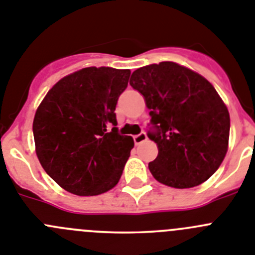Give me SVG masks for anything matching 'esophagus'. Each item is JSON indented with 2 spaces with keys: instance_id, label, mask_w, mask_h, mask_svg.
I'll use <instances>...</instances> for the list:
<instances>
[{
  "instance_id": "34e87169",
  "label": "esophagus",
  "mask_w": 255,
  "mask_h": 255,
  "mask_svg": "<svg viewBox=\"0 0 255 255\" xmlns=\"http://www.w3.org/2000/svg\"><path fill=\"white\" fill-rule=\"evenodd\" d=\"M146 139H147V134H146L144 132H141L139 134H137V136L133 137V141H134V143L136 144L142 143V142H144Z\"/></svg>"
}]
</instances>
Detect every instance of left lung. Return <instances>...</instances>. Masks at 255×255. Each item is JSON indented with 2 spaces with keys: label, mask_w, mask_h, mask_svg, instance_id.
<instances>
[{
  "label": "left lung",
  "mask_w": 255,
  "mask_h": 255,
  "mask_svg": "<svg viewBox=\"0 0 255 255\" xmlns=\"http://www.w3.org/2000/svg\"><path fill=\"white\" fill-rule=\"evenodd\" d=\"M130 86L150 109L148 138L159 153L148 164L157 182L192 188L206 182L228 152L230 116L203 76L174 62H160L132 73Z\"/></svg>",
  "instance_id": "obj_1"
}]
</instances>
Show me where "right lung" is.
<instances>
[{
	"instance_id": "right-lung-1",
	"label": "right lung",
	"mask_w": 255,
	"mask_h": 255,
	"mask_svg": "<svg viewBox=\"0 0 255 255\" xmlns=\"http://www.w3.org/2000/svg\"><path fill=\"white\" fill-rule=\"evenodd\" d=\"M129 70L88 67L59 80L36 109L35 151L45 173L76 196L116 187L134 146L119 134L116 111Z\"/></svg>"
}]
</instances>
